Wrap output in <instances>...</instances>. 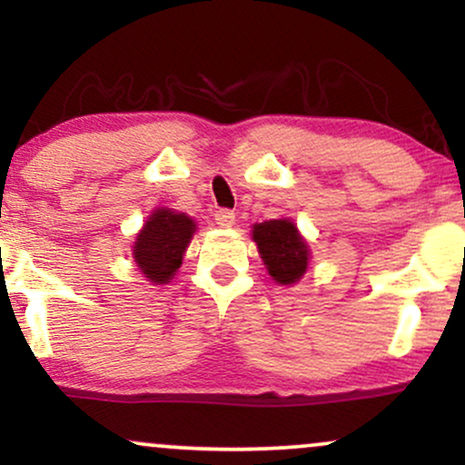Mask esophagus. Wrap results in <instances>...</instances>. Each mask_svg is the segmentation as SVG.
Returning a JSON list of instances; mask_svg holds the SVG:
<instances>
[{
  "mask_svg": "<svg viewBox=\"0 0 465 465\" xmlns=\"http://www.w3.org/2000/svg\"><path fill=\"white\" fill-rule=\"evenodd\" d=\"M214 221L219 227H233V223H236V214H233L232 210H216Z\"/></svg>",
  "mask_w": 465,
  "mask_h": 465,
  "instance_id": "obj_1",
  "label": "esophagus"
}]
</instances>
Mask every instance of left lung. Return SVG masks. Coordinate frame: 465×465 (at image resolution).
I'll list each match as a JSON object with an SVG mask.
<instances>
[{
	"label": "left lung",
	"mask_w": 465,
	"mask_h": 465,
	"mask_svg": "<svg viewBox=\"0 0 465 465\" xmlns=\"http://www.w3.org/2000/svg\"><path fill=\"white\" fill-rule=\"evenodd\" d=\"M252 242L268 274L279 285H293L302 279L311 262L309 242L292 219L255 223L251 229Z\"/></svg>",
	"instance_id": "8db88e82"
}]
</instances>
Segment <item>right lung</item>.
Instances as JSON below:
<instances>
[{
    "label": "right lung",
    "instance_id": "right-lung-1",
    "mask_svg": "<svg viewBox=\"0 0 465 465\" xmlns=\"http://www.w3.org/2000/svg\"><path fill=\"white\" fill-rule=\"evenodd\" d=\"M195 232L197 223L189 214L172 208L152 210L133 242V260L139 272L154 285L169 283L182 266Z\"/></svg>",
    "mask_w": 465,
    "mask_h": 465
}]
</instances>
